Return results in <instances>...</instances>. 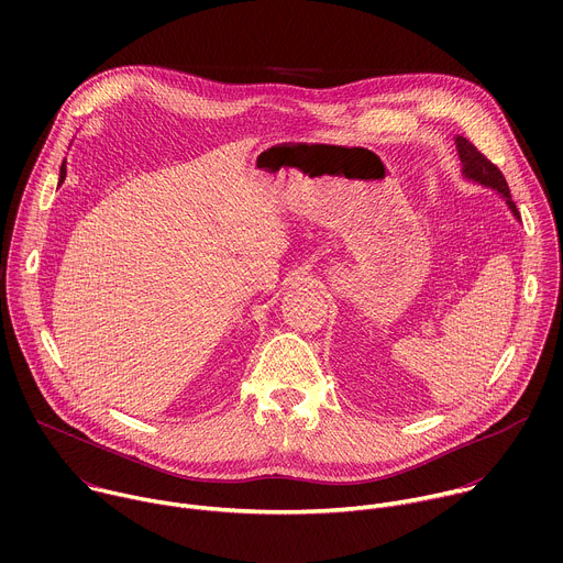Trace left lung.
<instances>
[{
    "label": "left lung",
    "mask_w": 563,
    "mask_h": 563,
    "mask_svg": "<svg viewBox=\"0 0 563 563\" xmlns=\"http://www.w3.org/2000/svg\"><path fill=\"white\" fill-rule=\"evenodd\" d=\"M456 148H459V157H461V163H463L465 178H472L474 183H481V185L497 189L506 198V202L512 209V213L517 218H521L519 211H517V205H515V200L510 196V187H508L504 174L499 172V167L495 163H490V159L484 153H481L470 140H465L461 135L456 137Z\"/></svg>",
    "instance_id": "left-lung-1"
}]
</instances>
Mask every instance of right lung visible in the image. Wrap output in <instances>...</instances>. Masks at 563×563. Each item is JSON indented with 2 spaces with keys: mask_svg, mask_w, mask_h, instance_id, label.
<instances>
[{
  "mask_svg": "<svg viewBox=\"0 0 563 563\" xmlns=\"http://www.w3.org/2000/svg\"><path fill=\"white\" fill-rule=\"evenodd\" d=\"M66 178V169H64V165H62V174H59V180H64Z\"/></svg>",
  "mask_w": 563,
  "mask_h": 563,
  "instance_id": "right-lung-1",
  "label": "right lung"
}]
</instances>
